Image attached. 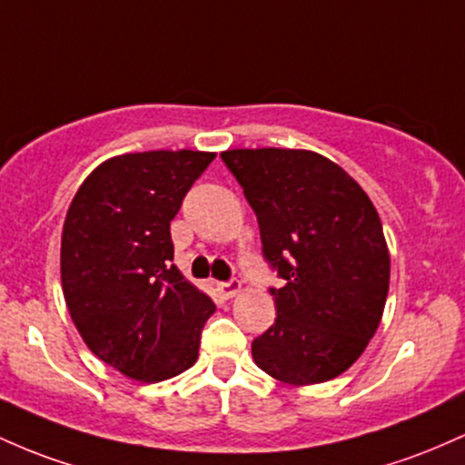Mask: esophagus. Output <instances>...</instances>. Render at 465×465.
<instances>
[{
    "instance_id": "esophagus-1",
    "label": "esophagus",
    "mask_w": 465,
    "mask_h": 465,
    "mask_svg": "<svg viewBox=\"0 0 465 465\" xmlns=\"http://www.w3.org/2000/svg\"><path fill=\"white\" fill-rule=\"evenodd\" d=\"M217 290L223 299H232V296H237L239 290H242V283L232 279V281H226V283H217Z\"/></svg>"
}]
</instances>
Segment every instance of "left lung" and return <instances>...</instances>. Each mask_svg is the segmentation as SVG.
<instances>
[{"label": "left lung", "instance_id": "obj_1", "mask_svg": "<svg viewBox=\"0 0 465 465\" xmlns=\"http://www.w3.org/2000/svg\"><path fill=\"white\" fill-rule=\"evenodd\" d=\"M222 160L259 222L276 321L252 342L259 369L294 387L327 382L362 356L382 321L391 257L362 186L305 149H231Z\"/></svg>", "mask_w": 465, "mask_h": 465}]
</instances>
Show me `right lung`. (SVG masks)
<instances>
[{
  "label": "right lung",
  "instance_id": "right-lung-1",
  "mask_svg": "<svg viewBox=\"0 0 465 465\" xmlns=\"http://www.w3.org/2000/svg\"><path fill=\"white\" fill-rule=\"evenodd\" d=\"M213 160L215 153L191 149L116 155L85 177L67 208V312L94 356L138 382L193 367L215 312L171 263V219Z\"/></svg>",
  "mask_w": 465,
  "mask_h": 465
}]
</instances>
